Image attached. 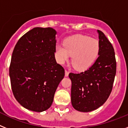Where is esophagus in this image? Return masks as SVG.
<instances>
[{
    "label": "esophagus",
    "mask_w": 128,
    "mask_h": 128,
    "mask_svg": "<svg viewBox=\"0 0 128 128\" xmlns=\"http://www.w3.org/2000/svg\"><path fill=\"white\" fill-rule=\"evenodd\" d=\"M65 76L67 77L68 76V74H69V72H68V71H67V70H65Z\"/></svg>",
    "instance_id": "1"
}]
</instances>
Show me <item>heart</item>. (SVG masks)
Instances as JSON below:
<instances>
[{"label":"heart","instance_id":"b5f03b06","mask_svg":"<svg viewBox=\"0 0 128 128\" xmlns=\"http://www.w3.org/2000/svg\"><path fill=\"white\" fill-rule=\"evenodd\" d=\"M63 46H56L57 61L63 64L71 55L72 65L78 70L88 68L99 54V42L88 36L79 34L70 37L64 41Z\"/></svg>","mask_w":128,"mask_h":128}]
</instances>
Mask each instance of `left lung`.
<instances>
[{
	"instance_id": "8db88e82",
	"label": "left lung",
	"mask_w": 128,
	"mask_h": 128,
	"mask_svg": "<svg viewBox=\"0 0 128 128\" xmlns=\"http://www.w3.org/2000/svg\"><path fill=\"white\" fill-rule=\"evenodd\" d=\"M99 34V57L88 69L70 73L71 102L76 110L89 112L102 106L112 90L116 74V60L112 45L104 34Z\"/></svg>"
}]
</instances>
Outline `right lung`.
Returning a JSON list of instances; mask_svg holds the SVG:
<instances>
[{
    "label": "right lung",
    "instance_id": "1",
    "mask_svg": "<svg viewBox=\"0 0 128 128\" xmlns=\"http://www.w3.org/2000/svg\"><path fill=\"white\" fill-rule=\"evenodd\" d=\"M56 31L51 28H34L16 44L10 66L14 98L26 109L42 112L52 105L55 92L65 76L57 63Z\"/></svg>",
    "mask_w": 128,
    "mask_h": 128
}]
</instances>
